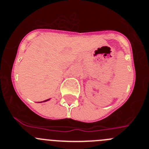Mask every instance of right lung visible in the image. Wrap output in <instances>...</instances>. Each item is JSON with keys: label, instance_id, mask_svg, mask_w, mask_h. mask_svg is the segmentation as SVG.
Wrapping results in <instances>:
<instances>
[{"label": "right lung", "instance_id": "obj_1", "mask_svg": "<svg viewBox=\"0 0 149 149\" xmlns=\"http://www.w3.org/2000/svg\"><path fill=\"white\" fill-rule=\"evenodd\" d=\"M48 100H45V101H48Z\"/></svg>", "mask_w": 149, "mask_h": 149}]
</instances>
